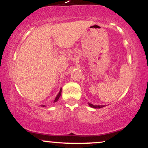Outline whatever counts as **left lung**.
I'll use <instances>...</instances> for the list:
<instances>
[{
    "mask_svg": "<svg viewBox=\"0 0 148 148\" xmlns=\"http://www.w3.org/2000/svg\"><path fill=\"white\" fill-rule=\"evenodd\" d=\"M88 105L89 106H90L92 108H95V109H99V108H102L103 107H105V106H97V105L94 106L93 104H92V103H88Z\"/></svg>",
    "mask_w": 148,
    "mask_h": 148,
    "instance_id": "obj_1",
    "label": "left lung"
}]
</instances>
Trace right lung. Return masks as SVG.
Wrapping results in <instances>:
<instances>
[{
  "label": "right lung",
  "mask_w": 148,
  "mask_h": 148,
  "mask_svg": "<svg viewBox=\"0 0 148 148\" xmlns=\"http://www.w3.org/2000/svg\"><path fill=\"white\" fill-rule=\"evenodd\" d=\"M61 92H62V88H60V91H59V92H58V94H57V96H56V97L55 98V100L54 101V103H55V102H56L58 100V99H59L60 98V95H61ZM42 107H45V106H41Z\"/></svg>",
  "instance_id": "obj_1"
}]
</instances>
